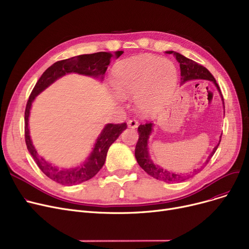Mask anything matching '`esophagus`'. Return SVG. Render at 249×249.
Segmentation results:
<instances>
[{
    "label": "esophagus",
    "instance_id": "34e87169",
    "mask_svg": "<svg viewBox=\"0 0 249 249\" xmlns=\"http://www.w3.org/2000/svg\"><path fill=\"white\" fill-rule=\"evenodd\" d=\"M127 124L130 128H136L138 126V121L136 120V119H129Z\"/></svg>",
    "mask_w": 249,
    "mask_h": 249
}]
</instances>
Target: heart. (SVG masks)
Wrapping results in <instances>:
<instances>
[{
	"instance_id": "b5f03b06",
	"label": "heart",
	"mask_w": 249,
	"mask_h": 249,
	"mask_svg": "<svg viewBox=\"0 0 249 249\" xmlns=\"http://www.w3.org/2000/svg\"><path fill=\"white\" fill-rule=\"evenodd\" d=\"M112 79L121 94H136L135 102L140 111L154 114L171 95L176 84L177 70L167 59L142 55L117 63Z\"/></svg>"
}]
</instances>
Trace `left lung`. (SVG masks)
Segmentation results:
<instances>
[{
    "mask_svg": "<svg viewBox=\"0 0 249 249\" xmlns=\"http://www.w3.org/2000/svg\"><path fill=\"white\" fill-rule=\"evenodd\" d=\"M168 53H174L176 60L179 62L180 64V70H181V76H182V82H185L187 80H191V79H207V80H211L213 81L215 86H217L219 91L220 88L215 81L214 77L213 76V74L205 68L203 67L202 65L194 62L186 57H184L183 55H180L179 53H175L169 51L167 52ZM151 130H153V123L150 122H146L145 124H142L138 126V142L136 143L135 146V158L137 160L138 165L142 167L148 175H150L151 177H154L158 180L164 181L167 183H175V182H180V181H184L186 178H189V175L187 176H182L179 174H176V173H172L169 171H166L164 169H161L158 166H156L151 160L149 159L148 156V150H147V139L148 136L151 133ZM220 144V143H219ZM219 144L213 148V150L212 151V154L210 155V157L207 160V164L210 161V160L212 159V157L213 156V154L217 150ZM202 168V167H201ZM198 172H200V169H197L196 171L192 172V175L197 174ZM191 175V176H192Z\"/></svg>",
    "mask_w": 249,
    "mask_h": 249,
    "instance_id": "left-lung-1",
    "label": "left lung"
}]
</instances>
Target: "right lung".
I'll return each mask as SVG.
<instances>
[{
	"instance_id": "1",
	"label": "right lung",
	"mask_w": 249,
	"mask_h": 249,
	"mask_svg": "<svg viewBox=\"0 0 249 249\" xmlns=\"http://www.w3.org/2000/svg\"><path fill=\"white\" fill-rule=\"evenodd\" d=\"M123 53V51H118L115 53V55L117 58H119ZM114 55L111 53L100 52L89 53V55H80L77 57L61 60L53 63L51 67H49L42 73L29 95L24 113V136L27 149L32 158H34L38 168L41 170V172L47 177H49L53 181L60 183L62 185L71 186L74 184H78V183L91 179L95 174H98V172L105 164L107 149H109L111 144L119 137V135L122 133L124 129L127 128V124H107L104 128V130L102 131L99 138L96 139L94 148L88 160H85L79 168L62 170L51 165L46 160L39 157L35 146L32 145L28 129V117L31 104L39 92H41L50 84H52L53 81L57 80L66 73L75 72L79 74L89 75V76L94 77L101 76V78L103 79L104 74L106 73L107 68L110 64V59Z\"/></svg>"
}]
</instances>
